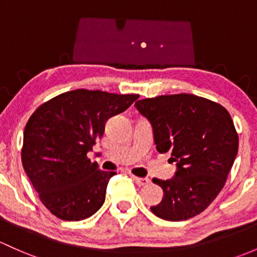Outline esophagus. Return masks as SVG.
Returning a JSON list of instances; mask_svg holds the SVG:
<instances>
[{"mask_svg": "<svg viewBox=\"0 0 257 257\" xmlns=\"http://www.w3.org/2000/svg\"><path fill=\"white\" fill-rule=\"evenodd\" d=\"M133 180L136 181L137 185H139V186H147L148 183L150 182V180L148 177H137V176H133Z\"/></svg>", "mask_w": 257, "mask_h": 257, "instance_id": "obj_1", "label": "esophagus"}]
</instances>
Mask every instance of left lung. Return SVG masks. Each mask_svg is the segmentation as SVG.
Returning a JSON list of instances; mask_svg holds the SVG:
<instances>
[{
	"label": "left lung",
	"mask_w": 257,
	"mask_h": 257,
	"mask_svg": "<svg viewBox=\"0 0 257 257\" xmlns=\"http://www.w3.org/2000/svg\"><path fill=\"white\" fill-rule=\"evenodd\" d=\"M136 108L153 126L156 150L169 153L177 167L170 180L153 178L164 197L151 212L170 221L202 213L224 187L236 158L239 137L229 112L188 93L139 99Z\"/></svg>",
	"instance_id": "obj_1"
}]
</instances>
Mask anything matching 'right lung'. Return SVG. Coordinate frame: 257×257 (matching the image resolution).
<instances>
[{
  "label": "right lung",
  "instance_id": "obj_1",
  "mask_svg": "<svg viewBox=\"0 0 257 257\" xmlns=\"http://www.w3.org/2000/svg\"><path fill=\"white\" fill-rule=\"evenodd\" d=\"M139 94L75 90L54 97L31 115L23 136L22 164L40 201L55 217L86 219L106 199L114 171H102L88 151L107 120L132 106Z\"/></svg>",
  "mask_w": 257,
  "mask_h": 257
}]
</instances>
